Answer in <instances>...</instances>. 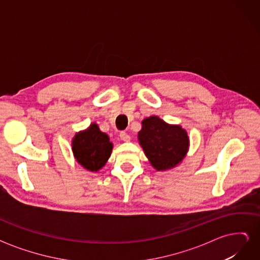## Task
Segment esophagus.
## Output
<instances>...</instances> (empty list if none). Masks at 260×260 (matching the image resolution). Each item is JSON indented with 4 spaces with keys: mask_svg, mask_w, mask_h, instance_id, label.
Wrapping results in <instances>:
<instances>
[{
    "mask_svg": "<svg viewBox=\"0 0 260 260\" xmlns=\"http://www.w3.org/2000/svg\"><path fill=\"white\" fill-rule=\"evenodd\" d=\"M119 137H120V139L123 141V142H129L130 141V136L128 135V133H125V132H120V135H119Z\"/></svg>",
    "mask_w": 260,
    "mask_h": 260,
    "instance_id": "34e87169",
    "label": "esophagus"
}]
</instances>
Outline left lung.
<instances>
[{
  "label": "left lung",
  "mask_w": 260,
  "mask_h": 260,
  "mask_svg": "<svg viewBox=\"0 0 260 260\" xmlns=\"http://www.w3.org/2000/svg\"><path fill=\"white\" fill-rule=\"evenodd\" d=\"M138 139L157 171L175 168L183 160L190 146L187 132L181 125L169 124L157 116L143 119Z\"/></svg>",
  "instance_id": "obj_1"
}]
</instances>
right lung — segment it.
Wrapping results in <instances>:
<instances>
[{
	"label": "right lung",
	"mask_w": 260,
	"mask_h": 260,
	"mask_svg": "<svg viewBox=\"0 0 260 260\" xmlns=\"http://www.w3.org/2000/svg\"><path fill=\"white\" fill-rule=\"evenodd\" d=\"M75 159L81 166L92 172H96L105 166L113 151L106 133L102 132L96 123H91L85 130L77 132L72 141Z\"/></svg>",
	"instance_id": "right-lung-1"
}]
</instances>
